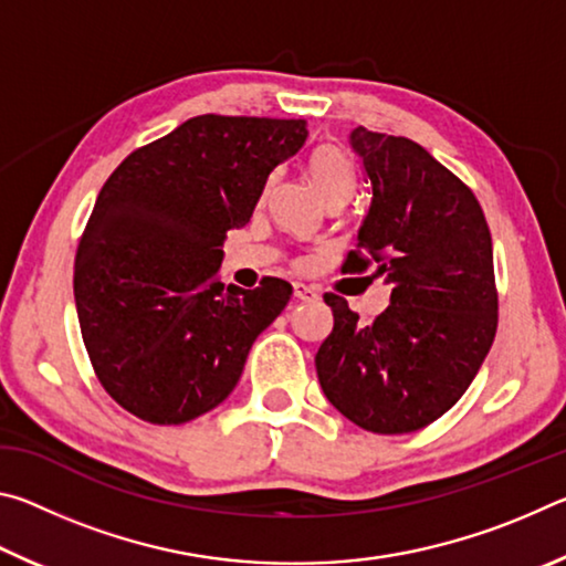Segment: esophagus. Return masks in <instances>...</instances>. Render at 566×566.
I'll return each mask as SVG.
<instances>
[{
    "mask_svg": "<svg viewBox=\"0 0 566 566\" xmlns=\"http://www.w3.org/2000/svg\"><path fill=\"white\" fill-rule=\"evenodd\" d=\"M294 296L300 302H314L319 296V292L314 290V286H310V284H294Z\"/></svg>",
    "mask_w": 566,
    "mask_h": 566,
    "instance_id": "esophagus-1",
    "label": "esophagus"
}]
</instances>
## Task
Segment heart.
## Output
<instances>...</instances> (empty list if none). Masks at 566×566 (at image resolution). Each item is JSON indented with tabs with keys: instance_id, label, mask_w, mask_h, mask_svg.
Listing matches in <instances>:
<instances>
[{
	"instance_id": "heart-1",
	"label": "heart",
	"mask_w": 566,
	"mask_h": 566,
	"mask_svg": "<svg viewBox=\"0 0 566 566\" xmlns=\"http://www.w3.org/2000/svg\"><path fill=\"white\" fill-rule=\"evenodd\" d=\"M312 185L319 189V195L327 199H349L354 191V169L352 161L339 147L324 145L317 147L306 161Z\"/></svg>"
}]
</instances>
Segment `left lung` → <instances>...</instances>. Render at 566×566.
Listing matches in <instances>:
<instances>
[{"label":"left lung","mask_w":566,"mask_h":566,"mask_svg":"<svg viewBox=\"0 0 566 566\" xmlns=\"http://www.w3.org/2000/svg\"><path fill=\"white\" fill-rule=\"evenodd\" d=\"M349 147L371 199L344 270H367L369 254L389 306L364 327L342 296H324L334 329L314 364L349 421L407 434L457 405L492 347V234L472 191L417 142L357 127Z\"/></svg>","instance_id":"left-lung-1"}]
</instances>
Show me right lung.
Masks as SVG:
<instances>
[{
	"mask_svg": "<svg viewBox=\"0 0 566 566\" xmlns=\"http://www.w3.org/2000/svg\"><path fill=\"white\" fill-rule=\"evenodd\" d=\"M304 119L202 114L104 181L74 262L84 347L109 397L151 424H185L232 395L292 284L217 280L272 171L304 147Z\"/></svg>",
	"mask_w": 566,
	"mask_h": 566,
	"instance_id": "add662e5",
	"label": "right lung"
}]
</instances>
